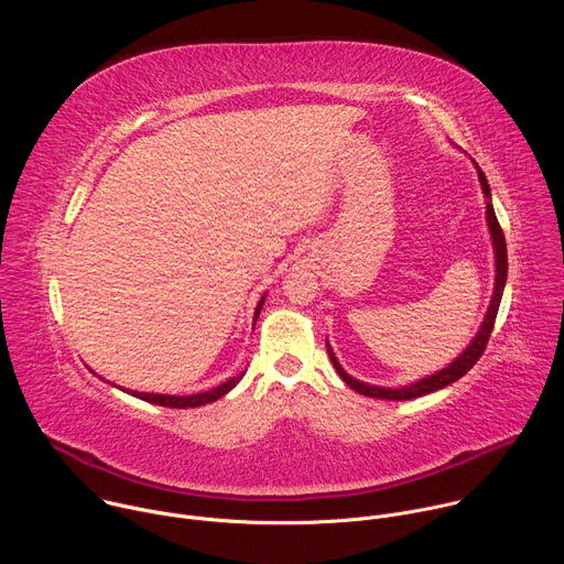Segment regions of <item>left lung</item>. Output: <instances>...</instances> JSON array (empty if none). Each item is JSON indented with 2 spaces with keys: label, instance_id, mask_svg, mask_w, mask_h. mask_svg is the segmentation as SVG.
<instances>
[{
  "label": "left lung",
  "instance_id": "8db88e82",
  "mask_svg": "<svg viewBox=\"0 0 564 564\" xmlns=\"http://www.w3.org/2000/svg\"><path fill=\"white\" fill-rule=\"evenodd\" d=\"M477 176H479V183H481V192H485L487 196V223H489V229H491V238H494V252H496V288H494V299H491V305H489V312L485 316V324H481L479 333L475 335V339L470 341V346L446 368H442L440 372L435 375H429L411 386H404V388H381V386H370V383H364V381H357L355 377H350L337 361L330 344L326 341L328 346V355L333 359V366L335 370L339 372V377L352 388L357 390L359 394H366V397H377V399H392V401H404V399H415V397H422V394H429V392H435L453 381H457L459 377H464L473 366L475 361L481 357V352H485L487 344H489V337H491V330L496 326V316H498V307H500V301H502V292H505V283H507V243H505V234H502V227L498 223V216H496V209L491 205V187L487 183V176L485 172H481L477 167Z\"/></svg>",
  "mask_w": 564,
  "mask_h": 564
}]
</instances>
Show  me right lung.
<instances>
[{
    "label": "right lung",
    "instance_id": "1",
    "mask_svg": "<svg viewBox=\"0 0 564 564\" xmlns=\"http://www.w3.org/2000/svg\"><path fill=\"white\" fill-rule=\"evenodd\" d=\"M263 301H265V296L259 301L257 312H254V318L259 316V312H261V307H263ZM243 375H246V372H240V375H236V377L227 379L225 383H220V386H216V388H212V390H207V392L187 394V397H178V394H153V392H135V390H131V394H133V397H138V399L151 401V404H155V406H165V409H196V406H205V404H209V401H216L218 397L227 394V392H229V390L240 381V377H243Z\"/></svg>",
    "mask_w": 564,
    "mask_h": 564
}]
</instances>
